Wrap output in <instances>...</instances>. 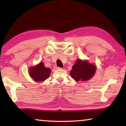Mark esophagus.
Instances as JSON below:
<instances>
[{
    "label": "esophagus",
    "instance_id": "obj_1",
    "mask_svg": "<svg viewBox=\"0 0 126 126\" xmlns=\"http://www.w3.org/2000/svg\"><path fill=\"white\" fill-rule=\"evenodd\" d=\"M54 69H55V70H57V69H62V68L61 67H54Z\"/></svg>",
    "mask_w": 126,
    "mask_h": 126
}]
</instances>
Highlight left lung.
Returning <instances> with one entry per match:
<instances>
[{
  "instance_id": "8db88e82",
  "label": "left lung",
  "mask_w": 126,
  "mask_h": 126,
  "mask_svg": "<svg viewBox=\"0 0 126 126\" xmlns=\"http://www.w3.org/2000/svg\"><path fill=\"white\" fill-rule=\"evenodd\" d=\"M95 66L87 61L77 59L71 71V76L76 81H86L91 79L95 72Z\"/></svg>"
}]
</instances>
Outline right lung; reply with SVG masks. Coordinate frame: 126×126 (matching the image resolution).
Listing matches in <instances>:
<instances>
[{"label":"right lung","mask_w":126,"mask_h":126,"mask_svg":"<svg viewBox=\"0 0 126 126\" xmlns=\"http://www.w3.org/2000/svg\"><path fill=\"white\" fill-rule=\"evenodd\" d=\"M50 72L51 70L46 68L42 62L29 69L30 76L37 82H43L47 79L49 77Z\"/></svg>","instance_id":"right-lung-1"}]
</instances>
